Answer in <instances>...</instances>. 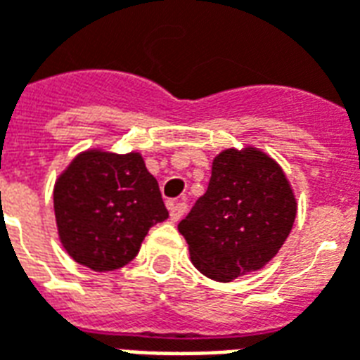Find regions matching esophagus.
I'll use <instances>...</instances> for the list:
<instances>
[{"label":"esophagus","instance_id":"obj_1","mask_svg":"<svg viewBox=\"0 0 360 360\" xmlns=\"http://www.w3.org/2000/svg\"><path fill=\"white\" fill-rule=\"evenodd\" d=\"M167 207H169V219L172 221H179L183 215H185V212H187V204L185 202H169L167 204Z\"/></svg>","mask_w":360,"mask_h":360}]
</instances>
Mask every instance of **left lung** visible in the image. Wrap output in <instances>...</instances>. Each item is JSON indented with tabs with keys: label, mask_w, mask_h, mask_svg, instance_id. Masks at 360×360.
I'll return each instance as SVG.
<instances>
[{
	"label": "left lung",
	"mask_w": 360,
	"mask_h": 360,
	"mask_svg": "<svg viewBox=\"0 0 360 360\" xmlns=\"http://www.w3.org/2000/svg\"><path fill=\"white\" fill-rule=\"evenodd\" d=\"M297 214L281 164L255 146L214 158L204 196L179 223L191 262L202 275L231 282L267 265L288 238Z\"/></svg>",
	"instance_id": "left-lung-1"
}]
</instances>
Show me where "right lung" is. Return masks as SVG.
<instances>
[{"mask_svg":"<svg viewBox=\"0 0 360 360\" xmlns=\"http://www.w3.org/2000/svg\"><path fill=\"white\" fill-rule=\"evenodd\" d=\"M53 207L66 254L97 273L127 265L150 227L167 219L158 181L135 150L74 156L55 181Z\"/></svg>","mask_w":360,"mask_h":360,"instance_id":"right-lung-1","label":"right lung"}]
</instances>
